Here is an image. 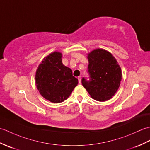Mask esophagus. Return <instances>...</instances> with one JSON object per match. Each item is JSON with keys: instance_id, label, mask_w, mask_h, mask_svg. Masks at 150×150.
<instances>
[{"instance_id": "obj_1", "label": "esophagus", "mask_w": 150, "mask_h": 150, "mask_svg": "<svg viewBox=\"0 0 150 150\" xmlns=\"http://www.w3.org/2000/svg\"><path fill=\"white\" fill-rule=\"evenodd\" d=\"M81 76H79V77H78V81H79V83L81 84Z\"/></svg>"}]
</instances>
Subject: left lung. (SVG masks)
I'll list each match as a JSON object with an SVG mask.
<instances>
[{"instance_id": "obj_1", "label": "left lung", "mask_w": 150, "mask_h": 150, "mask_svg": "<svg viewBox=\"0 0 150 150\" xmlns=\"http://www.w3.org/2000/svg\"><path fill=\"white\" fill-rule=\"evenodd\" d=\"M90 79H82V86L92 98L104 102L111 99L119 89L122 71L113 55L107 50L97 48L88 54Z\"/></svg>"}]
</instances>
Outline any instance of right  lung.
<instances>
[{
  "mask_svg": "<svg viewBox=\"0 0 150 150\" xmlns=\"http://www.w3.org/2000/svg\"><path fill=\"white\" fill-rule=\"evenodd\" d=\"M62 53L54 52L44 57L35 73V84L40 95L53 103L66 100L78 84L72 70L62 62Z\"/></svg>",
  "mask_w": 150,
  "mask_h": 150,
  "instance_id": "add662e5",
  "label": "right lung"
}]
</instances>
